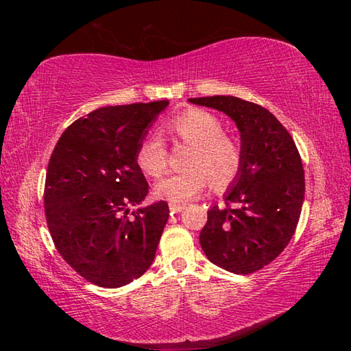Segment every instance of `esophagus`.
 Listing matches in <instances>:
<instances>
[{
	"label": "esophagus",
	"instance_id": "esophagus-1",
	"mask_svg": "<svg viewBox=\"0 0 351 351\" xmlns=\"http://www.w3.org/2000/svg\"><path fill=\"white\" fill-rule=\"evenodd\" d=\"M169 209H170L171 213H178V212H181L182 209H186V204H184V203H173V201H171V203H169Z\"/></svg>",
	"mask_w": 351,
	"mask_h": 351
}]
</instances>
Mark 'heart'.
Wrapping results in <instances>:
<instances>
[{"instance_id":"b5f03b06","label":"heart","mask_w":351,"mask_h":351,"mask_svg":"<svg viewBox=\"0 0 351 351\" xmlns=\"http://www.w3.org/2000/svg\"><path fill=\"white\" fill-rule=\"evenodd\" d=\"M171 130L193 145L187 159V170L173 173L158 182V197L173 203H186L199 195L212 181V187L223 190L239 176L243 152L239 142L223 134L224 127L217 116L203 110H192L176 117ZM169 162V153L159 134H150L138 150L139 167L150 176H161Z\"/></svg>"}]
</instances>
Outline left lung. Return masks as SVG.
<instances>
[{
	"instance_id": "obj_1",
	"label": "left lung",
	"mask_w": 351,
	"mask_h": 351,
	"mask_svg": "<svg viewBox=\"0 0 351 351\" xmlns=\"http://www.w3.org/2000/svg\"><path fill=\"white\" fill-rule=\"evenodd\" d=\"M189 102L224 112L240 132L241 170L224 193L228 206L207 212L199 243L213 265L251 274L293 239L305 197L300 154L288 130L263 106L234 96Z\"/></svg>"
}]
</instances>
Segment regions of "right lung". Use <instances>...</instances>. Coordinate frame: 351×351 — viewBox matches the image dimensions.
<instances>
[{
	"mask_svg": "<svg viewBox=\"0 0 351 351\" xmlns=\"http://www.w3.org/2000/svg\"><path fill=\"white\" fill-rule=\"evenodd\" d=\"M169 100L104 106L64 130L47 165L45 212L57 251L75 272L119 288L150 268L169 219L145 199L138 150Z\"/></svg>",
	"mask_w": 351,
	"mask_h": 351,
	"instance_id": "1",
	"label": "right lung"
}]
</instances>
